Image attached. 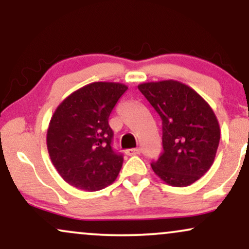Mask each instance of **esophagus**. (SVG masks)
<instances>
[{
  "mask_svg": "<svg viewBox=\"0 0 249 249\" xmlns=\"http://www.w3.org/2000/svg\"><path fill=\"white\" fill-rule=\"evenodd\" d=\"M141 153V148H128L126 150L127 156H136V154Z\"/></svg>",
  "mask_w": 249,
  "mask_h": 249,
  "instance_id": "34e87169",
  "label": "esophagus"
}]
</instances>
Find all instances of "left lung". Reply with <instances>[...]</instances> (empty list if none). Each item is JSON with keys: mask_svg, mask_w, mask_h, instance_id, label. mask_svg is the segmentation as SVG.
I'll return each instance as SVG.
<instances>
[{"mask_svg": "<svg viewBox=\"0 0 249 249\" xmlns=\"http://www.w3.org/2000/svg\"><path fill=\"white\" fill-rule=\"evenodd\" d=\"M160 116L162 150L151 164L167 185L185 187L210 170L220 141V126L210 104L184 83L167 79L138 85Z\"/></svg>", "mask_w": 249, "mask_h": 249, "instance_id": "left-lung-1", "label": "left lung"}]
</instances>
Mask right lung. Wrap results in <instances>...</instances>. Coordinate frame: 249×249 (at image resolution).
Wrapping results in <instances>:
<instances>
[{"label":"right lung","instance_id":"add662e5","mask_svg":"<svg viewBox=\"0 0 249 249\" xmlns=\"http://www.w3.org/2000/svg\"><path fill=\"white\" fill-rule=\"evenodd\" d=\"M126 90L122 83H91L73 91L53 112L47 132L48 152L71 186L95 192L118 177L123 156L111 147L108 116Z\"/></svg>","mask_w":249,"mask_h":249}]
</instances>
